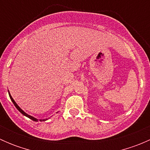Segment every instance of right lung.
I'll return each mask as SVG.
<instances>
[{
  "label": "right lung",
  "instance_id": "add662e5",
  "mask_svg": "<svg viewBox=\"0 0 150 150\" xmlns=\"http://www.w3.org/2000/svg\"><path fill=\"white\" fill-rule=\"evenodd\" d=\"M8 94H9V96H10V99H11V100L12 101V102H13V104H14V106H15V107H16V108L17 109V110H19V111L20 112L22 113V115H25V116H26V117H29V118H30V119H31V120H33V121H36V122H37V121H38V119L35 118V117H33V116H31V115H29L27 114V113H25V112H24L23 110H22V109H21L20 107H19V106L17 105V104H16V102H15V101L13 100V98H12V96H11V94H10L9 91H8ZM47 120V119H44V120H40V121H45V120Z\"/></svg>",
  "mask_w": 150,
  "mask_h": 150
}]
</instances>
